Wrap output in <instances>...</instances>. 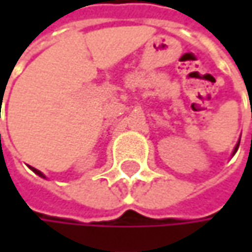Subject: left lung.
Wrapping results in <instances>:
<instances>
[{
  "label": "left lung",
  "mask_w": 252,
  "mask_h": 252,
  "mask_svg": "<svg viewBox=\"0 0 252 252\" xmlns=\"http://www.w3.org/2000/svg\"><path fill=\"white\" fill-rule=\"evenodd\" d=\"M238 147H239V141H238V144H236V146H235V149H233V155L236 153V150H238Z\"/></svg>",
  "instance_id": "8db88e82"
}]
</instances>
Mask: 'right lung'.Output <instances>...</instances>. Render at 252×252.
Listing matches in <instances>:
<instances>
[{
    "instance_id": "add662e5",
    "label": "right lung",
    "mask_w": 252,
    "mask_h": 252,
    "mask_svg": "<svg viewBox=\"0 0 252 252\" xmlns=\"http://www.w3.org/2000/svg\"><path fill=\"white\" fill-rule=\"evenodd\" d=\"M30 169H32V171H33V172H34V174H36V175L42 176V178H46V176L43 175V174H42V172H40V171H37V169H36V168H32V166H30Z\"/></svg>"
}]
</instances>
